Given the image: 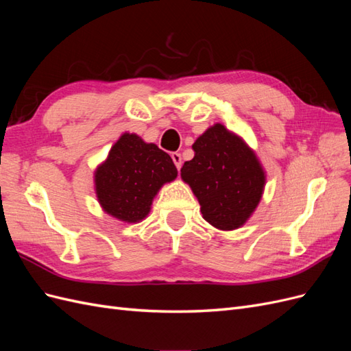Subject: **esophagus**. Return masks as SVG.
<instances>
[{"label":"esophagus","instance_id":"obj_1","mask_svg":"<svg viewBox=\"0 0 351 351\" xmlns=\"http://www.w3.org/2000/svg\"><path fill=\"white\" fill-rule=\"evenodd\" d=\"M171 159H173L174 165L177 167V169H178V171H180V168H182V165H183V158H182V154H178V152H173V154H171Z\"/></svg>","mask_w":351,"mask_h":351}]
</instances>
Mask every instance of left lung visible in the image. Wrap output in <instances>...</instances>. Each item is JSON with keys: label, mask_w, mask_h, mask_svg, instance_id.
<instances>
[{"label": "left lung", "mask_w": 351, "mask_h": 351, "mask_svg": "<svg viewBox=\"0 0 351 351\" xmlns=\"http://www.w3.org/2000/svg\"><path fill=\"white\" fill-rule=\"evenodd\" d=\"M182 178L192 187L204 218L219 230L243 226L258 206L265 173L247 145L222 124L210 127L193 143Z\"/></svg>", "instance_id": "8db88e82"}]
</instances>
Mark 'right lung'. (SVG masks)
<instances>
[{"label":"right lung","instance_id":"1","mask_svg":"<svg viewBox=\"0 0 351 351\" xmlns=\"http://www.w3.org/2000/svg\"><path fill=\"white\" fill-rule=\"evenodd\" d=\"M176 177L177 168L167 152L124 133L95 173V184L99 204L110 215L137 222L149 214L161 186Z\"/></svg>","mask_w":351,"mask_h":351}]
</instances>
